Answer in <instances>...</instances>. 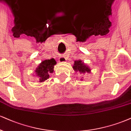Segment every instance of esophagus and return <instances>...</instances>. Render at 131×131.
<instances>
[{
    "instance_id": "1",
    "label": "esophagus",
    "mask_w": 131,
    "mask_h": 131,
    "mask_svg": "<svg viewBox=\"0 0 131 131\" xmlns=\"http://www.w3.org/2000/svg\"><path fill=\"white\" fill-rule=\"evenodd\" d=\"M59 62H64L66 61V58L65 57H64V56H61V57L59 58Z\"/></svg>"
}]
</instances>
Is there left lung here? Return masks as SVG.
<instances>
[{
  "label": "left lung",
  "instance_id": "1",
  "mask_svg": "<svg viewBox=\"0 0 131 131\" xmlns=\"http://www.w3.org/2000/svg\"><path fill=\"white\" fill-rule=\"evenodd\" d=\"M73 69L76 72H80L81 73H90V70L87 66L85 65L84 63H83L81 60L75 61L74 66H73Z\"/></svg>",
  "mask_w": 131,
  "mask_h": 131
}]
</instances>
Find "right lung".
Listing matches in <instances>:
<instances>
[{"label": "right lung", "mask_w": 131, "mask_h": 131, "mask_svg": "<svg viewBox=\"0 0 131 131\" xmlns=\"http://www.w3.org/2000/svg\"><path fill=\"white\" fill-rule=\"evenodd\" d=\"M56 62L53 58L43 61L36 69V76L39 78V82H43L49 78V74L53 72L54 66Z\"/></svg>", "instance_id": "right-lung-1"}]
</instances>
